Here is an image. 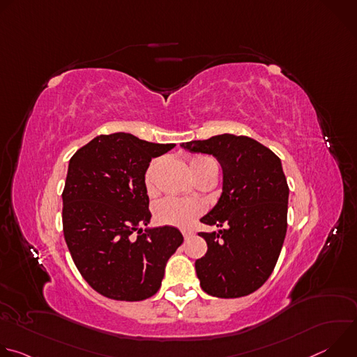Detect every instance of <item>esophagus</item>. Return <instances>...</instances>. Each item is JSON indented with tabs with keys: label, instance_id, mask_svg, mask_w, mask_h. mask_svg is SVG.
<instances>
[{
	"label": "esophagus",
	"instance_id": "esophagus-1",
	"mask_svg": "<svg viewBox=\"0 0 357 357\" xmlns=\"http://www.w3.org/2000/svg\"><path fill=\"white\" fill-rule=\"evenodd\" d=\"M182 234H183L185 238H189V237L193 236V231L192 230H182Z\"/></svg>",
	"mask_w": 357,
	"mask_h": 357
}]
</instances>
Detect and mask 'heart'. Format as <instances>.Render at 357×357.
Segmentation results:
<instances>
[{"label":"heart","instance_id":"obj_1","mask_svg":"<svg viewBox=\"0 0 357 357\" xmlns=\"http://www.w3.org/2000/svg\"><path fill=\"white\" fill-rule=\"evenodd\" d=\"M208 165H216V162L209 158V157H203V155H196L189 160V169L193 174L197 171L203 169ZM154 168L155 162H152L145 172V185L148 192L154 190V185H152V176H154ZM202 212L200 203L195 200H183L178 197H165L161 200L157 208H155V218L162 225H169V226H178V227H186L189 226L193 219Z\"/></svg>","mask_w":357,"mask_h":357}]
</instances>
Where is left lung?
I'll return each mask as SVG.
<instances>
[{"label": "left lung", "instance_id": "left-lung-1", "mask_svg": "<svg viewBox=\"0 0 357 357\" xmlns=\"http://www.w3.org/2000/svg\"><path fill=\"white\" fill-rule=\"evenodd\" d=\"M189 152L213 155L222 167V193L200 222L225 229L199 233L208 251L195 268L202 289L238 298L271 275L287 233L289 189L281 160L259 141L220 134L182 142Z\"/></svg>", "mask_w": 357, "mask_h": 357}]
</instances>
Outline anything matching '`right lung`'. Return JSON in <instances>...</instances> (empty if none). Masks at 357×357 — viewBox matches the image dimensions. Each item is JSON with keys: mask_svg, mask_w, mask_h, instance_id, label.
<instances>
[{"mask_svg": "<svg viewBox=\"0 0 357 357\" xmlns=\"http://www.w3.org/2000/svg\"><path fill=\"white\" fill-rule=\"evenodd\" d=\"M174 146L114 132L93 138L70 158L62 195L65 240L98 294L142 301L160 289L183 236L174 226L148 227L145 172L152 158ZM141 225L147 226L144 232Z\"/></svg>", "mask_w": 357, "mask_h": 357, "instance_id": "1", "label": "right lung"}]
</instances>
